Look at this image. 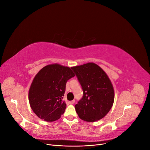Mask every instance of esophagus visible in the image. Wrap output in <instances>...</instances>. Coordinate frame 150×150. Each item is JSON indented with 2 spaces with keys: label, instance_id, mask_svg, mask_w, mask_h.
Wrapping results in <instances>:
<instances>
[{
  "label": "esophagus",
  "instance_id": "esophagus-1",
  "mask_svg": "<svg viewBox=\"0 0 150 150\" xmlns=\"http://www.w3.org/2000/svg\"><path fill=\"white\" fill-rule=\"evenodd\" d=\"M74 103H75V100H72V101L69 102V103L70 104H73Z\"/></svg>",
  "mask_w": 150,
  "mask_h": 150
}]
</instances>
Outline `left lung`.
<instances>
[{
    "mask_svg": "<svg viewBox=\"0 0 150 150\" xmlns=\"http://www.w3.org/2000/svg\"><path fill=\"white\" fill-rule=\"evenodd\" d=\"M83 91V96L75 105L81 120L94 122L102 119L110 111L115 99L111 81L101 67L94 62L71 67Z\"/></svg>",
    "mask_w": 150,
    "mask_h": 150,
    "instance_id": "left-lung-1",
    "label": "left lung"
}]
</instances>
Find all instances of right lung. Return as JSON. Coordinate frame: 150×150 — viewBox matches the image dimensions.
Listing matches in <instances>:
<instances>
[{
	"label": "right lung",
	"mask_w": 150,
	"mask_h": 150,
	"mask_svg": "<svg viewBox=\"0 0 150 150\" xmlns=\"http://www.w3.org/2000/svg\"><path fill=\"white\" fill-rule=\"evenodd\" d=\"M71 69L55 63L44 66L35 76L28 98L31 109L39 118L52 122L64 112L66 104L62 99L66 84L75 76Z\"/></svg>",
	"instance_id": "right-lung-1"
}]
</instances>
